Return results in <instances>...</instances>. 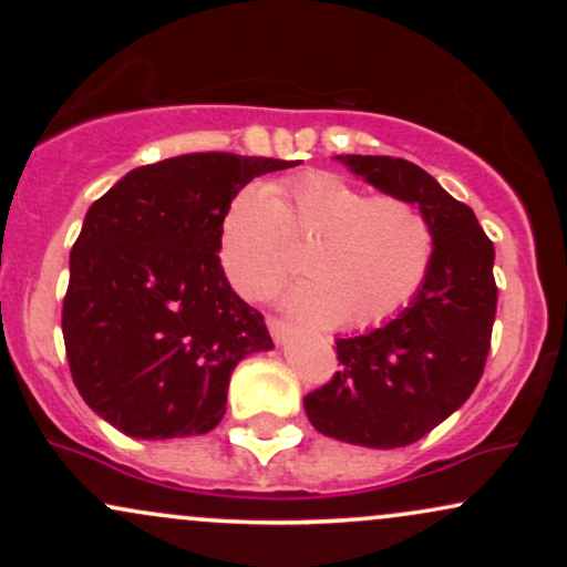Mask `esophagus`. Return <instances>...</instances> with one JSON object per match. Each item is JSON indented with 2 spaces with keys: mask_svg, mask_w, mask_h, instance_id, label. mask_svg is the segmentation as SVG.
<instances>
[{
  "mask_svg": "<svg viewBox=\"0 0 567 567\" xmlns=\"http://www.w3.org/2000/svg\"><path fill=\"white\" fill-rule=\"evenodd\" d=\"M266 324H269V333L275 336V341H285V336L290 333V324L285 322L282 317L269 315V317H266Z\"/></svg>",
  "mask_w": 567,
  "mask_h": 567,
  "instance_id": "obj_1",
  "label": "esophagus"
}]
</instances>
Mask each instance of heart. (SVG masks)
<instances>
[{
    "label": "heart",
    "mask_w": 567,
    "mask_h": 567,
    "mask_svg": "<svg viewBox=\"0 0 567 567\" xmlns=\"http://www.w3.org/2000/svg\"><path fill=\"white\" fill-rule=\"evenodd\" d=\"M292 311L311 322L368 330L413 301L434 256L432 224L413 202L375 194L330 173L247 184L220 216L218 258L231 288L264 298L288 282L290 245H309Z\"/></svg>",
    "instance_id": "heart-1"
}]
</instances>
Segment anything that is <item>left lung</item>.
Masks as SVG:
<instances>
[{
	"label": "left lung",
	"instance_id": "obj_1",
	"mask_svg": "<svg viewBox=\"0 0 567 567\" xmlns=\"http://www.w3.org/2000/svg\"><path fill=\"white\" fill-rule=\"evenodd\" d=\"M386 194L419 205L432 224L429 275L392 322L338 338V368L303 396L317 432L362 447H405L440 426L483 379L496 320V250L470 205L453 199L419 165L338 154Z\"/></svg>",
	"mask_w": 567,
	"mask_h": 567
}]
</instances>
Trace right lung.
I'll return each mask as SVG.
<instances>
[{
  "label": "right lung",
  "mask_w": 567,
  "mask_h": 567,
  "mask_svg": "<svg viewBox=\"0 0 567 567\" xmlns=\"http://www.w3.org/2000/svg\"><path fill=\"white\" fill-rule=\"evenodd\" d=\"M285 167L184 154L135 167L90 205L61 324L71 379L103 421L138 440L220 424L237 362L275 347L261 311L224 275L220 216L234 192Z\"/></svg>",
  "instance_id": "right-lung-1"
}]
</instances>
